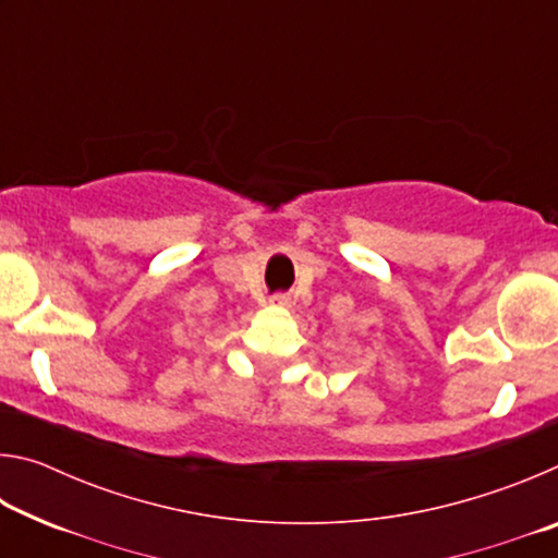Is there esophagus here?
Listing matches in <instances>:
<instances>
[{
  "instance_id": "34e87169",
  "label": "esophagus",
  "mask_w": 558,
  "mask_h": 558,
  "mask_svg": "<svg viewBox=\"0 0 558 558\" xmlns=\"http://www.w3.org/2000/svg\"><path fill=\"white\" fill-rule=\"evenodd\" d=\"M292 305L290 295H282V292H278V295L270 298V307H278V310H288Z\"/></svg>"
}]
</instances>
